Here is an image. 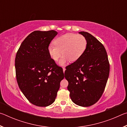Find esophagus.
Returning a JSON list of instances; mask_svg holds the SVG:
<instances>
[{
    "label": "esophagus",
    "mask_w": 127,
    "mask_h": 127,
    "mask_svg": "<svg viewBox=\"0 0 127 127\" xmlns=\"http://www.w3.org/2000/svg\"><path fill=\"white\" fill-rule=\"evenodd\" d=\"M63 72L64 73V72H65V68H64V67H63Z\"/></svg>",
    "instance_id": "1"
}]
</instances>
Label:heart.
<instances>
[{
    "label": "heart",
    "mask_w": 127,
    "mask_h": 127,
    "mask_svg": "<svg viewBox=\"0 0 127 127\" xmlns=\"http://www.w3.org/2000/svg\"><path fill=\"white\" fill-rule=\"evenodd\" d=\"M54 44L48 46L49 54L53 61H57L62 53L59 64L64 65L69 60L75 62L80 58L87 48V41L83 35L69 33L57 37Z\"/></svg>",
    "instance_id": "heart-1"
}]
</instances>
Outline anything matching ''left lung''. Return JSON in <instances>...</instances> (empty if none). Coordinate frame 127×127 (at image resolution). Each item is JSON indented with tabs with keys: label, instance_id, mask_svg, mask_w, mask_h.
<instances>
[{
	"label": "left lung",
	"instance_id": "1",
	"mask_svg": "<svg viewBox=\"0 0 127 127\" xmlns=\"http://www.w3.org/2000/svg\"><path fill=\"white\" fill-rule=\"evenodd\" d=\"M86 38L87 48L82 56L67 66L64 76L68 90L74 104L88 107L95 104L104 91L108 79L110 64L103 45L87 32L81 31Z\"/></svg>",
	"mask_w": 127,
	"mask_h": 127
}]
</instances>
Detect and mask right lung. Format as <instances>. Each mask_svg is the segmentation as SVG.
Wrapping results in <instances>:
<instances>
[{
    "label": "right lung",
    "mask_w": 127,
    "mask_h": 127,
    "mask_svg": "<svg viewBox=\"0 0 127 127\" xmlns=\"http://www.w3.org/2000/svg\"><path fill=\"white\" fill-rule=\"evenodd\" d=\"M57 34L54 30L33 31L22 42L16 54L18 86L27 99L37 106H48L54 102L64 78L63 69L51 58L48 51Z\"/></svg>",
    "instance_id": "right-lung-1"
}]
</instances>
